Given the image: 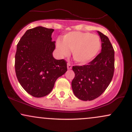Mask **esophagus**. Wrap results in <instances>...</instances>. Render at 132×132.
<instances>
[{
  "label": "esophagus",
  "mask_w": 132,
  "mask_h": 132,
  "mask_svg": "<svg viewBox=\"0 0 132 132\" xmlns=\"http://www.w3.org/2000/svg\"><path fill=\"white\" fill-rule=\"evenodd\" d=\"M67 68H68V69H71V68H72V65H71L69 63H68Z\"/></svg>",
  "instance_id": "34e87169"
}]
</instances>
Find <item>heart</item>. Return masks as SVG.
Here are the masks:
<instances>
[{
  "mask_svg": "<svg viewBox=\"0 0 132 132\" xmlns=\"http://www.w3.org/2000/svg\"><path fill=\"white\" fill-rule=\"evenodd\" d=\"M99 36L89 32L72 31L66 34L63 41L57 40L56 48L62 56H68L72 51V57L77 63L86 64L94 57L101 49Z\"/></svg>",
  "mask_w": 132,
  "mask_h": 132,
  "instance_id": "heart-1",
  "label": "heart"
}]
</instances>
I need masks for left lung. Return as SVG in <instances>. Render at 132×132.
<instances>
[{
    "label": "left lung",
    "mask_w": 132,
    "mask_h": 132,
    "mask_svg": "<svg viewBox=\"0 0 132 132\" xmlns=\"http://www.w3.org/2000/svg\"><path fill=\"white\" fill-rule=\"evenodd\" d=\"M102 42L101 52L87 65L72 66L75 73L71 86L76 97L92 101L105 90L114 72V50L109 38L97 31Z\"/></svg>",
    "instance_id": "8db88e82"
}]
</instances>
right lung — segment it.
<instances>
[{"label":"right lung","mask_w":132,"mask_h":132,"mask_svg":"<svg viewBox=\"0 0 132 132\" xmlns=\"http://www.w3.org/2000/svg\"><path fill=\"white\" fill-rule=\"evenodd\" d=\"M54 30L37 27L28 30L16 46L15 68L18 81L29 94L42 97L49 94L59 77L67 71L64 60L53 56Z\"/></svg>","instance_id":"right-lung-1"}]
</instances>
